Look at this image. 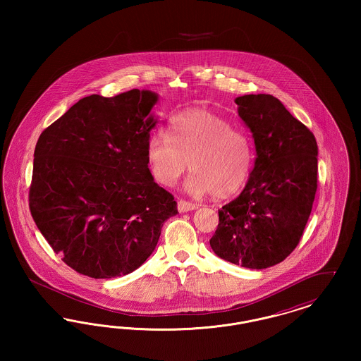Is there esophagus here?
<instances>
[{"instance_id":"1","label":"esophagus","mask_w":361,"mask_h":361,"mask_svg":"<svg viewBox=\"0 0 361 361\" xmlns=\"http://www.w3.org/2000/svg\"><path fill=\"white\" fill-rule=\"evenodd\" d=\"M197 207H199L197 204L189 203V202H185V200H180V202L177 203V208H178V211H180V212H188V211H193V209H196Z\"/></svg>"}]
</instances>
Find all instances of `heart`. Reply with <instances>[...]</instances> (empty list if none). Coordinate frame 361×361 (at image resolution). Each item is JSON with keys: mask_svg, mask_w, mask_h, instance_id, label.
Wrapping results in <instances>:
<instances>
[{"mask_svg": "<svg viewBox=\"0 0 361 361\" xmlns=\"http://www.w3.org/2000/svg\"><path fill=\"white\" fill-rule=\"evenodd\" d=\"M147 162L155 181L172 187L188 168L184 183L193 196L212 193L227 199L245 187L255 162L253 143L246 133L206 109H189L174 116L168 128L147 140Z\"/></svg>", "mask_w": 361, "mask_h": 361, "instance_id": "obj_1", "label": "heart"}]
</instances>
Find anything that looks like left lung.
<instances>
[{
	"label": "left lung",
	"mask_w": 361,
	"mask_h": 361,
	"mask_svg": "<svg viewBox=\"0 0 361 361\" xmlns=\"http://www.w3.org/2000/svg\"><path fill=\"white\" fill-rule=\"evenodd\" d=\"M234 102L255 140V168L240 196L218 211L209 245L224 261L265 269L290 256L303 234L317 192L318 146L272 94Z\"/></svg>",
	"instance_id": "left-lung-1"
}]
</instances>
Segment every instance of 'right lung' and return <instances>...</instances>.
Listing matches in <instances>:
<instances>
[{
	"mask_svg": "<svg viewBox=\"0 0 361 361\" xmlns=\"http://www.w3.org/2000/svg\"><path fill=\"white\" fill-rule=\"evenodd\" d=\"M158 94L133 89L74 104L37 139L30 188L35 224L78 274L128 275L154 252L177 215L147 162Z\"/></svg>",
	"mask_w": 361,
	"mask_h": 361,
	"instance_id": "add662e5",
	"label": "right lung"
}]
</instances>
